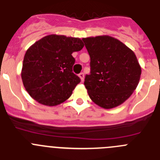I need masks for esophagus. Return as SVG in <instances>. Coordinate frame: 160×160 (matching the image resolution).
<instances>
[{"label":"esophagus","instance_id":"34e87169","mask_svg":"<svg viewBox=\"0 0 160 160\" xmlns=\"http://www.w3.org/2000/svg\"><path fill=\"white\" fill-rule=\"evenodd\" d=\"M79 77L80 78V80H81V82H83V80H84V74H83V72H80V74H79Z\"/></svg>","mask_w":160,"mask_h":160}]
</instances>
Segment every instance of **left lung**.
<instances>
[{"label":"left lung","instance_id":"8db88e82","mask_svg":"<svg viewBox=\"0 0 160 160\" xmlns=\"http://www.w3.org/2000/svg\"><path fill=\"white\" fill-rule=\"evenodd\" d=\"M91 58L84 85L89 97L105 109L122 104L136 90L141 67L136 54L117 39L98 36L82 39Z\"/></svg>","mask_w":160,"mask_h":160}]
</instances>
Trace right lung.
<instances>
[{
  "mask_svg": "<svg viewBox=\"0 0 160 160\" xmlns=\"http://www.w3.org/2000/svg\"><path fill=\"white\" fill-rule=\"evenodd\" d=\"M80 38L46 36L30 46L23 60L21 79L32 99L46 106L68 100L80 79L72 72V52L83 48Z\"/></svg>",
  "mask_w": 160,
  "mask_h": 160,
  "instance_id": "right-lung-1",
  "label": "right lung"
}]
</instances>
